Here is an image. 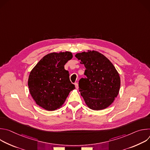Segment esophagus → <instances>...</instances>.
I'll return each instance as SVG.
<instances>
[{
    "instance_id": "1",
    "label": "esophagus",
    "mask_w": 150,
    "mask_h": 150,
    "mask_svg": "<svg viewBox=\"0 0 150 150\" xmlns=\"http://www.w3.org/2000/svg\"><path fill=\"white\" fill-rule=\"evenodd\" d=\"M75 86L76 89H78V83L77 82L75 83Z\"/></svg>"
}]
</instances>
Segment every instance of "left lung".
<instances>
[{"label": "left lung", "instance_id": "obj_1", "mask_svg": "<svg viewBox=\"0 0 150 150\" xmlns=\"http://www.w3.org/2000/svg\"><path fill=\"white\" fill-rule=\"evenodd\" d=\"M86 68L87 78L79 81L81 96L88 108L101 110L108 108L118 96L120 78L113 63L104 55L88 50L75 54Z\"/></svg>", "mask_w": 150, "mask_h": 150}]
</instances>
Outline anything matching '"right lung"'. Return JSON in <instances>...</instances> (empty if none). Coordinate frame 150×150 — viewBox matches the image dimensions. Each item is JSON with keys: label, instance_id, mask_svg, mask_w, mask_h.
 Listing matches in <instances>:
<instances>
[{"label": "right lung", "instance_id": "obj_1", "mask_svg": "<svg viewBox=\"0 0 150 150\" xmlns=\"http://www.w3.org/2000/svg\"><path fill=\"white\" fill-rule=\"evenodd\" d=\"M72 58L70 52H52L42 57L31 71L28 81L29 91L36 104L48 111L60 108L75 85L65 69Z\"/></svg>", "mask_w": 150, "mask_h": 150}]
</instances>
